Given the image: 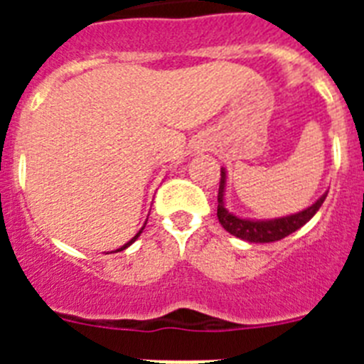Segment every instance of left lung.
Masks as SVG:
<instances>
[{
	"instance_id": "8db88e82",
	"label": "left lung",
	"mask_w": 364,
	"mask_h": 364,
	"mask_svg": "<svg viewBox=\"0 0 364 364\" xmlns=\"http://www.w3.org/2000/svg\"><path fill=\"white\" fill-rule=\"evenodd\" d=\"M224 193H226V169H220V186H218V208H217V217L218 222L222 224V228L228 231V233L239 237V239L247 240V242H275V240H281L288 235H291L294 231H297L299 228H302L314 217L319 208L323 205L324 198H326L328 193H324L323 197L317 202L306 208V210L299 211L295 215H286L281 218H272V220H250V218H240L235 217L233 213L226 210L224 205Z\"/></svg>"
}]
</instances>
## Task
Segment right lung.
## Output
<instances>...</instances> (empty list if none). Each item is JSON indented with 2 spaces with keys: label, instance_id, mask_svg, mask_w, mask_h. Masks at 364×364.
Returning a JSON list of instances; mask_svg holds the SVG:
<instances>
[{
  "label": "right lung",
  "instance_id": "1",
  "mask_svg": "<svg viewBox=\"0 0 364 364\" xmlns=\"http://www.w3.org/2000/svg\"><path fill=\"white\" fill-rule=\"evenodd\" d=\"M144 228H146V226H144ZM144 228H142V230H144ZM142 230L138 231V233H136V235H134V237H133V239H131V240H129V242H127V244H124V246H122V247H118L117 252H122V250H125V247H129V246H131V244H133V242H134V240H136V239H138V237H140V233H142Z\"/></svg>",
  "mask_w": 364,
  "mask_h": 364
}]
</instances>
